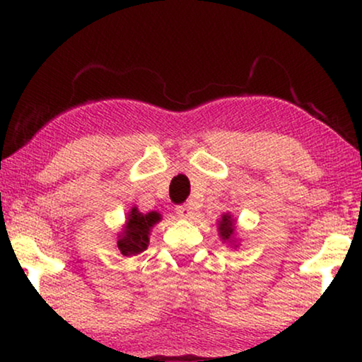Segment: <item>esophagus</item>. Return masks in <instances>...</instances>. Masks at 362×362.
Returning a JSON list of instances; mask_svg holds the SVG:
<instances>
[{"label": "esophagus", "instance_id": "obj_1", "mask_svg": "<svg viewBox=\"0 0 362 362\" xmlns=\"http://www.w3.org/2000/svg\"><path fill=\"white\" fill-rule=\"evenodd\" d=\"M176 214L180 217H191L192 216V207L189 204H181V206H176Z\"/></svg>", "mask_w": 362, "mask_h": 362}]
</instances>
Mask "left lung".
<instances>
[{"instance_id": "left-lung-1", "label": "left lung", "mask_w": 362, "mask_h": 362, "mask_svg": "<svg viewBox=\"0 0 362 362\" xmlns=\"http://www.w3.org/2000/svg\"><path fill=\"white\" fill-rule=\"evenodd\" d=\"M219 234L222 240H230L232 234H234V221L230 216H222V221H219Z\"/></svg>"}]
</instances>
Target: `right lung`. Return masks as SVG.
Wrapping results in <instances>:
<instances>
[{"label":"right lung","mask_w":362,"mask_h":362,"mask_svg":"<svg viewBox=\"0 0 362 362\" xmlns=\"http://www.w3.org/2000/svg\"><path fill=\"white\" fill-rule=\"evenodd\" d=\"M161 217L158 212H148L141 214L138 209L133 207L130 214H128V222L123 229L120 239H118V249L123 255H136L148 247V235L150 229L160 221Z\"/></svg>","instance_id":"right-lung-1"}]
</instances>
